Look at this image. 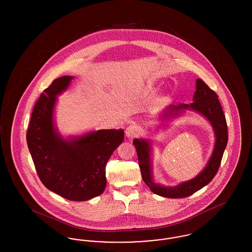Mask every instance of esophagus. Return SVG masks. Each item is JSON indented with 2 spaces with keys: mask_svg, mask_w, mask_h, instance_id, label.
<instances>
[{
  "mask_svg": "<svg viewBox=\"0 0 252 252\" xmlns=\"http://www.w3.org/2000/svg\"><path fill=\"white\" fill-rule=\"evenodd\" d=\"M139 132H140L139 126H137L136 125H130L126 129V135L128 138H135L139 135Z\"/></svg>",
  "mask_w": 252,
  "mask_h": 252,
  "instance_id": "1",
  "label": "esophagus"
}]
</instances>
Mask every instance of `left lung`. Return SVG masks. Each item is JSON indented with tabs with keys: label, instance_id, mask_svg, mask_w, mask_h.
I'll use <instances>...</instances> for the list:
<instances>
[{
	"label": "left lung",
	"instance_id": "obj_1",
	"mask_svg": "<svg viewBox=\"0 0 252 252\" xmlns=\"http://www.w3.org/2000/svg\"><path fill=\"white\" fill-rule=\"evenodd\" d=\"M192 108L201 113L213 125L216 135V143L214 153L210 158L207 166L194 179L183 182L176 187H163L156 184L152 180L150 166V145L144 140L135 139L133 144L136 147L139 166L141 169L142 178L149 189L158 195L169 198L187 197L193 192L200 190L210 183L216 177V173L221 164L222 157L228 143V126L225 114L219 102L218 95L202 79L196 80V91L193 95V102L190 105L184 104L173 106L168 108V111H180L181 109Z\"/></svg>",
	"mask_w": 252,
	"mask_h": 252
}]
</instances>
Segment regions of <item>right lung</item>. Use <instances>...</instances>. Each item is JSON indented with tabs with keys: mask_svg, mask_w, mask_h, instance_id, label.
Masks as SVG:
<instances>
[{
	"mask_svg": "<svg viewBox=\"0 0 252 252\" xmlns=\"http://www.w3.org/2000/svg\"><path fill=\"white\" fill-rule=\"evenodd\" d=\"M72 76L55 79L43 91L33 108L26 141L37 176L52 192L72 201H85L104 192L106 165L120 145L124 130H97L70 141L57 134L53 110Z\"/></svg>",
	"mask_w": 252,
	"mask_h": 252,
	"instance_id": "add662e5",
	"label": "right lung"
}]
</instances>
